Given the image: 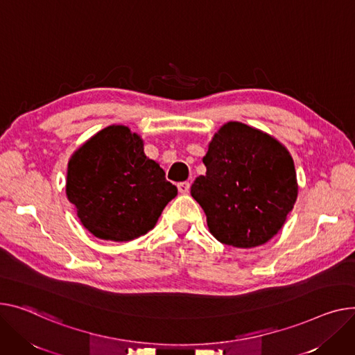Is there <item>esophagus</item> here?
Returning a JSON list of instances; mask_svg holds the SVG:
<instances>
[{"label":"esophagus","instance_id":"34e87169","mask_svg":"<svg viewBox=\"0 0 355 355\" xmlns=\"http://www.w3.org/2000/svg\"><path fill=\"white\" fill-rule=\"evenodd\" d=\"M178 191L181 194H188V191H190V182L188 181H182V182H178Z\"/></svg>","mask_w":355,"mask_h":355}]
</instances>
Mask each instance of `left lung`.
I'll use <instances>...</instances> for the list:
<instances>
[{
    "label": "left lung",
    "mask_w": 355,
    "mask_h": 355,
    "mask_svg": "<svg viewBox=\"0 0 355 355\" xmlns=\"http://www.w3.org/2000/svg\"><path fill=\"white\" fill-rule=\"evenodd\" d=\"M202 162L207 173L196 178L191 196L205 212L209 232L237 248L270 241L298 194L288 150L267 132L230 121L212 137Z\"/></svg>",
    "instance_id": "left-lung-1"
}]
</instances>
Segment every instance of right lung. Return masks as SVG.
<instances>
[{"label": "right lung", "instance_id": "add662e5", "mask_svg": "<svg viewBox=\"0 0 355 355\" xmlns=\"http://www.w3.org/2000/svg\"><path fill=\"white\" fill-rule=\"evenodd\" d=\"M65 193L92 235L124 243L154 228L177 187L144 154L138 134L110 125L71 155Z\"/></svg>", "mask_w": 355, "mask_h": 355}]
</instances>
